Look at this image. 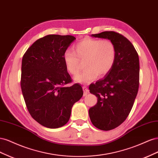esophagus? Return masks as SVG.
<instances>
[{"mask_svg": "<svg viewBox=\"0 0 158 158\" xmlns=\"http://www.w3.org/2000/svg\"><path fill=\"white\" fill-rule=\"evenodd\" d=\"M82 88L84 90V95H86L88 94H89V89L86 86H83Z\"/></svg>", "mask_w": 158, "mask_h": 158, "instance_id": "obj_1", "label": "esophagus"}]
</instances>
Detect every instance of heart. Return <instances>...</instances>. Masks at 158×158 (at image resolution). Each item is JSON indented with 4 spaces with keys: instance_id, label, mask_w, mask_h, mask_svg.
I'll return each instance as SVG.
<instances>
[{
    "instance_id": "heart-1",
    "label": "heart",
    "mask_w": 158,
    "mask_h": 158,
    "mask_svg": "<svg viewBox=\"0 0 158 158\" xmlns=\"http://www.w3.org/2000/svg\"><path fill=\"white\" fill-rule=\"evenodd\" d=\"M115 45L110 40L85 38L74 47V51H66L63 60L66 69L72 75L81 69V62L84 61L85 70L74 77L76 82L89 83L109 73L116 60Z\"/></svg>"
}]
</instances>
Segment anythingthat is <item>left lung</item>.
I'll use <instances>...</instances> for the list:
<instances>
[{
    "label": "left lung",
    "mask_w": 158,
    "mask_h": 158,
    "mask_svg": "<svg viewBox=\"0 0 158 158\" xmlns=\"http://www.w3.org/2000/svg\"><path fill=\"white\" fill-rule=\"evenodd\" d=\"M92 36L111 40L116 47L111 70L89 86L98 98L97 104L89 109L90 120L100 130L110 131L121 125L132 108L139 88V58L132 43L121 33L106 31Z\"/></svg>",
    "instance_id": "obj_1"
}]
</instances>
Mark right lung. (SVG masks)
I'll return each mask as SVG.
<instances>
[{"mask_svg":"<svg viewBox=\"0 0 158 158\" xmlns=\"http://www.w3.org/2000/svg\"><path fill=\"white\" fill-rule=\"evenodd\" d=\"M75 40L69 35H47L33 43L23 56V97L32 118L44 127L56 128L66 125L73 105L83 95L78 84L65 86L73 80L63 55Z\"/></svg>","mask_w":158,"mask_h":158,"instance_id":"add662e5","label":"right lung"}]
</instances>
